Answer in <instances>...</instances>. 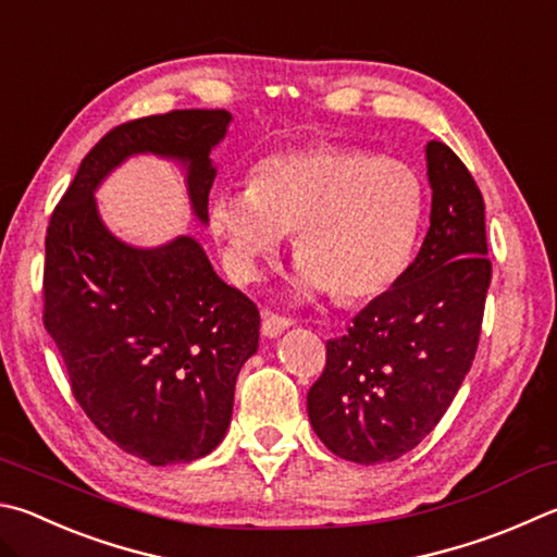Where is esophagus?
<instances>
[{
    "label": "esophagus",
    "instance_id": "34e87169",
    "mask_svg": "<svg viewBox=\"0 0 557 557\" xmlns=\"http://www.w3.org/2000/svg\"><path fill=\"white\" fill-rule=\"evenodd\" d=\"M289 326H292V319L282 317V313L262 311V326H260L262 336H268V338H277L280 333L285 331V329H289Z\"/></svg>",
    "mask_w": 557,
    "mask_h": 557
}]
</instances>
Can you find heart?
<instances>
[{
  "instance_id": "b5f03b06",
  "label": "heart",
  "mask_w": 557,
  "mask_h": 557,
  "mask_svg": "<svg viewBox=\"0 0 557 557\" xmlns=\"http://www.w3.org/2000/svg\"><path fill=\"white\" fill-rule=\"evenodd\" d=\"M423 209L426 191L411 165L360 146L317 144L262 158L246 185L216 189L209 228L238 282L256 280L297 231L299 287L358 301L407 270Z\"/></svg>"
}]
</instances>
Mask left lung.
<instances>
[{"label":"left lung","instance_id":"1","mask_svg":"<svg viewBox=\"0 0 557 557\" xmlns=\"http://www.w3.org/2000/svg\"><path fill=\"white\" fill-rule=\"evenodd\" d=\"M431 226L401 277L326 343L307 394L331 453L358 465L401 458L436 429L478 352L492 280L484 199L453 150L426 146Z\"/></svg>","mask_w":557,"mask_h":557}]
</instances>
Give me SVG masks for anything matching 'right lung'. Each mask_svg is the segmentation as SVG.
Returning a JSON list of instances; mask_svg holds the SVG:
<instances>
[{
	"label": "right lung",
	"instance_id": "1",
	"mask_svg": "<svg viewBox=\"0 0 557 557\" xmlns=\"http://www.w3.org/2000/svg\"><path fill=\"white\" fill-rule=\"evenodd\" d=\"M226 109H175L99 138L50 214L44 326L89 421L150 465L191 462L226 436L236 377L258 350L260 311L221 280L195 238L131 248L104 228L95 189L134 153L187 165L191 209L207 221Z\"/></svg>",
	"mask_w": 557,
	"mask_h": 557
}]
</instances>
